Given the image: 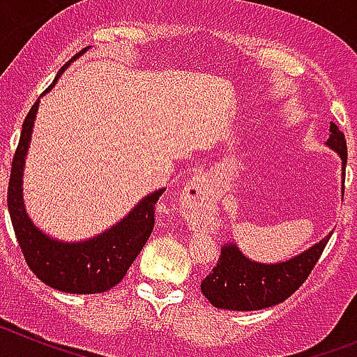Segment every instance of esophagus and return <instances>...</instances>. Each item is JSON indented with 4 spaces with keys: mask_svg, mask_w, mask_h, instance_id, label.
Listing matches in <instances>:
<instances>
[{
    "mask_svg": "<svg viewBox=\"0 0 357 357\" xmlns=\"http://www.w3.org/2000/svg\"><path fill=\"white\" fill-rule=\"evenodd\" d=\"M207 198V184L204 178H193V181L185 182L184 191L181 195V207L182 213L188 218H193L198 213V209L206 204Z\"/></svg>",
    "mask_w": 357,
    "mask_h": 357,
    "instance_id": "34e87169",
    "label": "esophagus"
}]
</instances>
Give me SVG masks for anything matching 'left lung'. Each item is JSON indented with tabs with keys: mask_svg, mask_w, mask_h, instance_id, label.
Returning <instances> with one entry per match:
<instances>
[{
	"mask_svg": "<svg viewBox=\"0 0 357 357\" xmlns=\"http://www.w3.org/2000/svg\"><path fill=\"white\" fill-rule=\"evenodd\" d=\"M329 132L326 146L338 153L342 160V184H345V135L333 121ZM331 234L333 232L311 245L307 250L279 263H259L250 259L243 254L234 239L223 243L216 266L202 280V293L214 307L229 311H259L280 304L304 284V280L320 259Z\"/></svg>",
	"mask_w": 357,
	"mask_h": 357,
	"instance_id": "1",
	"label": "left lung"
}]
</instances>
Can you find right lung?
<instances>
[{
	"mask_svg": "<svg viewBox=\"0 0 357 357\" xmlns=\"http://www.w3.org/2000/svg\"><path fill=\"white\" fill-rule=\"evenodd\" d=\"M91 46L82 50L71 61L56 73L55 80L44 91L43 96L55 87L62 73L80 59ZM40 96V98H43ZM40 98L33 103L23 123L17 150L12 160L10 182H8V213L14 225L15 238L23 250L30 270L46 286L75 295H93L103 293L121 282L134 259L143 250L144 243L153 230L155 204L166 188L151 191L123 216L118 223L110 225L100 234L80 241H64L46 234L33 223L26 213L23 198V175L26 164L28 148L31 143V132L37 118Z\"/></svg>",
	"mask_w": 357,
	"mask_h": 357,
	"instance_id": "1",
	"label": "right lung"
}]
</instances>
